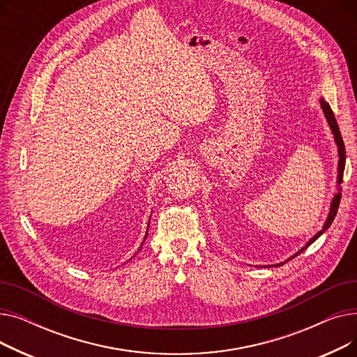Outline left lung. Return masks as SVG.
<instances>
[{"instance_id":"obj_1","label":"left lung","mask_w":357,"mask_h":357,"mask_svg":"<svg viewBox=\"0 0 357 357\" xmlns=\"http://www.w3.org/2000/svg\"><path fill=\"white\" fill-rule=\"evenodd\" d=\"M320 105H321V108H323V112H324V116H326V119H327V123H328V126H330V128H331V131H333V135H334L335 144H337V147H339V176H337V185H340V183L343 182L344 165H346V149H344V142H343V139H342L339 124H337V120H335V117H334V114H333V109H331V107L328 105V102H326L324 100H320ZM340 199H342V188H339V192H337V194L334 195V198H333V201H331L330 213H328V217H327V220H326L324 227H323L320 231H318L301 250L296 252V253H295L294 256H291L288 260L294 259V257L298 256L299 253H303L310 245H312V243L331 226V222H333V220H334V217H335V214H337V210H339ZM288 260H287V261H288ZM280 265H284V264H278V265H272V266H280Z\"/></svg>"}]
</instances>
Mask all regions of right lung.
I'll return each instance as SVG.
<instances>
[{
	"mask_svg": "<svg viewBox=\"0 0 357 357\" xmlns=\"http://www.w3.org/2000/svg\"><path fill=\"white\" fill-rule=\"evenodd\" d=\"M146 237H147V233H146V236H144V240H146ZM142 246H143V245H142ZM140 249H142V248H140Z\"/></svg>",
	"mask_w": 357,
	"mask_h": 357,
	"instance_id": "1",
	"label": "right lung"
}]
</instances>
